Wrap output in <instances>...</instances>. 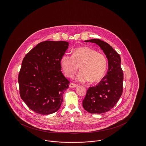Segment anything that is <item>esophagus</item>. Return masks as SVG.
Returning a JSON list of instances; mask_svg holds the SVG:
<instances>
[{"mask_svg": "<svg viewBox=\"0 0 146 146\" xmlns=\"http://www.w3.org/2000/svg\"><path fill=\"white\" fill-rule=\"evenodd\" d=\"M77 86H78V85L76 84L73 83H71L70 84V88H76Z\"/></svg>", "mask_w": 146, "mask_h": 146, "instance_id": "obj_1", "label": "esophagus"}]
</instances>
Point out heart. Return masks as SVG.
I'll use <instances>...</instances> for the list:
<instances>
[{
    "mask_svg": "<svg viewBox=\"0 0 146 146\" xmlns=\"http://www.w3.org/2000/svg\"><path fill=\"white\" fill-rule=\"evenodd\" d=\"M60 64L64 75L72 78L79 69L81 71L77 75L76 80L84 83L100 81L104 76L107 68V59L105 56L95 49L83 46L74 49L72 56L64 55Z\"/></svg>",
    "mask_w": 146,
    "mask_h": 146,
    "instance_id": "b5f03b06",
    "label": "heart"
}]
</instances>
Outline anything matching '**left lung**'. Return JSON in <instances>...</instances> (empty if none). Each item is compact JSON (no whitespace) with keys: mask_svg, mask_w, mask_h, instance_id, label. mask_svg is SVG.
I'll use <instances>...</instances> for the list:
<instances>
[{"mask_svg":"<svg viewBox=\"0 0 146 146\" xmlns=\"http://www.w3.org/2000/svg\"><path fill=\"white\" fill-rule=\"evenodd\" d=\"M85 42L95 43L103 50L108 60V70L98 84L89 87L83 101V107L90 113H104L116 104L123 93L124 74L120 56L110 44L100 39Z\"/></svg>","mask_w":146,"mask_h":146,"instance_id":"left-lung-1","label":"left lung"}]
</instances>
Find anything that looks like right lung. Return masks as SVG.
Instances as JSON below:
<instances>
[{
    "mask_svg": "<svg viewBox=\"0 0 146 146\" xmlns=\"http://www.w3.org/2000/svg\"><path fill=\"white\" fill-rule=\"evenodd\" d=\"M68 48V42L45 41L24 57L18 76L20 95L35 113L50 114L60 108L64 91L70 84L60 64Z\"/></svg>",
    "mask_w": 146,
    "mask_h": 146,
    "instance_id": "add662e5",
    "label": "right lung"
}]
</instances>
